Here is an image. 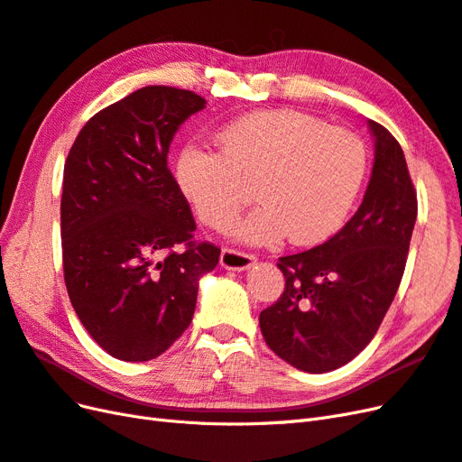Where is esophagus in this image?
Masks as SVG:
<instances>
[{"mask_svg": "<svg viewBox=\"0 0 462 462\" xmlns=\"http://www.w3.org/2000/svg\"><path fill=\"white\" fill-rule=\"evenodd\" d=\"M256 263L254 254H246L241 253V250H233V248H223L221 256H219V265L226 270L233 272H245L250 270Z\"/></svg>", "mask_w": 462, "mask_h": 462, "instance_id": "1", "label": "esophagus"}]
</instances>
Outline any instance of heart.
<instances>
[{
	"label": "heart",
	"mask_w": 462,
	"mask_h": 462,
	"mask_svg": "<svg viewBox=\"0 0 462 462\" xmlns=\"http://www.w3.org/2000/svg\"><path fill=\"white\" fill-rule=\"evenodd\" d=\"M217 152L187 146L175 180L202 223L226 229L250 200L260 204L233 229L248 245H318L345 223L366 177V148L345 129L292 109L254 111L223 127Z\"/></svg>",
	"instance_id": "heart-1"
}]
</instances>
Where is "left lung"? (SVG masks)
Wrapping results in <instances>:
<instances>
[{"label": "left lung", "mask_w": 462, "mask_h": 462, "mask_svg": "<svg viewBox=\"0 0 462 462\" xmlns=\"http://www.w3.org/2000/svg\"><path fill=\"white\" fill-rule=\"evenodd\" d=\"M368 129L374 165L356 214L324 245L279 258L285 291L260 312L265 343L302 372H331L372 341L407 263L416 190L395 136L372 119Z\"/></svg>", "instance_id": "1"}]
</instances>
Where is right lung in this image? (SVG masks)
Instances as JSON below:
<instances>
[{"instance_id":"1","label":"right lung","mask_w":462,"mask_h":462,"mask_svg":"<svg viewBox=\"0 0 462 462\" xmlns=\"http://www.w3.org/2000/svg\"><path fill=\"white\" fill-rule=\"evenodd\" d=\"M204 107L190 90L144 87L97 111L67 156L65 285L80 324L114 358L165 353L219 262L217 246L192 241L197 223L167 167L175 133Z\"/></svg>"}]
</instances>
